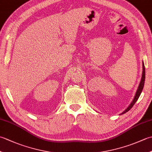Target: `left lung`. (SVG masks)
<instances>
[{
  "mask_svg": "<svg viewBox=\"0 0 152 152\" xmlns=\"http://www.w3.org/2000/svg\"><path fill=\"white\" fill-rule=\"evenodd\" d=\"M142 67H143V71H142V79H141V81H140V85L139 86H138V89L137 91V93L136 94H135V96H134V98L133 99V102H131V104L129 106V107L125 110L124 112H123L121 114H125V113L127 112L129 110L131 109V108L133 107V105L135 104V102H136L137 101V100L138 99V98H139V96L141 94L142 91V89H143V88H144V81H145V67H144V63H143V64H142Z\"/></svg>",
  "mask_w": 152,
  "mask_h": 152,
  "instance_id": "obj_1",
  "label": "left lung"
}]
</instances>
